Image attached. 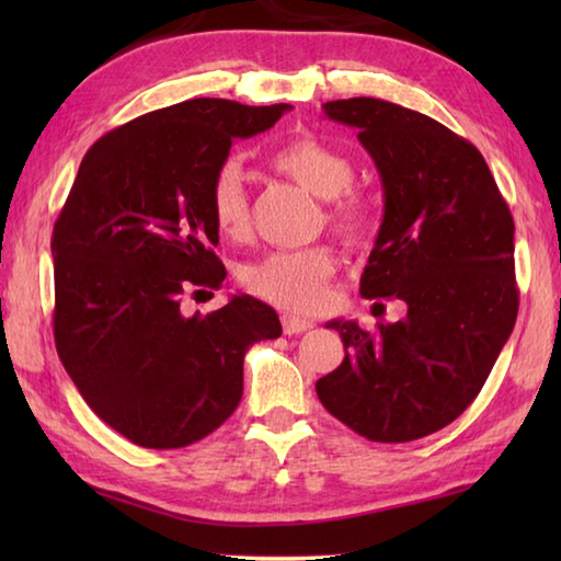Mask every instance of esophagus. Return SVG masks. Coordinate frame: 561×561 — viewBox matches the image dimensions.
I'll use <instances>...</instances> for the list:
<instances>
[{
    "label": "esophagus",
    "instance_id": "34e87169",
    "mask_svg": "<svg viewBox=\"0 0 561 561\" xmlns=\"http://www.w3.org/2000/svg\"><path fill=\"white\" fill-rule=\"evenodd\" d=\"M311 327H314V324H311L309 319H301V317H294V314L282 317V329H284V334H289V336L301 334V331H307Z\"/></svg>",
    "mask_w": 561,
    "mask_h": 561
}]
</instances>
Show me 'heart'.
<instances>
[{
  "instance_id": "obj_1",
  "label": "heart",
  "mask_w": 561,
  "mask_h": 561,
  "mask_svg": "<svg viewBox=\"0 0 561 561\" xmlns=\"http://www.w3.org/2000/svg\"><path fill=\"white\" fill-rule=\"evenodd\" d=\"M279 175L307 187L321 201H329L327 217L334 230L346 240H360L368 217L358 197L348 193L356 180L351 158L336 146L327 144L311 133L289 138L270 158ZM213 222L217 232L232 242H242L252 234V205L247 193L242 168L227 160L210 180L207 190ZM336 272V257L327 247H304V250H277L254 260L242 270V287L274 307L311 314L324 307L329 282Z\"/></svg>"
}]
</instances>
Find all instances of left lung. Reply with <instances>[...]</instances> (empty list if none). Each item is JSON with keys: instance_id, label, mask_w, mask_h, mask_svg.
Wrapping results in <instances>:
<instances>
[{"instance_id": "left-lung-1", "label": "left lung", "mask_w": 561, "mask_h": 561, "mask_svg": "<svg viewBox=\"0 0 561 561\" xmlns=\"http://www.w3.org/2000/svg\"><path fill=\"white\" fill-rule=\"evenodd\" d=\"M321 108L358 130L383 185L360 297H396L408 314L376 331L329 321L346 356L317 396L368 440H417L474 401L507 344L519 301L515 222L480 150L443 123L368 96Z\"/></svg>"}]
</instances>
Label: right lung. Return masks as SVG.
Returning a JSON list of instances; mask_svg holds the SVG:
<instances>
[{"label":"right lung","mask_w":561,"mask_h":561,"mask_svg":"<svg viewBox=\"0 0 561 561\" xmlns=\"http://www.w3.org/2000/svg\"><path fill=\"white\" fill-rule=\"evenodd\" d=\"M291 106L193 99L146 113L91 146L54 225V339L83 401L140 448H185L234 413L244 354L282 336L270 304L232 294L185 317L183 294L225 267L207 190L234 140Z\"/></svg>","instance_id":"right-lung-1"}]
</instances>
